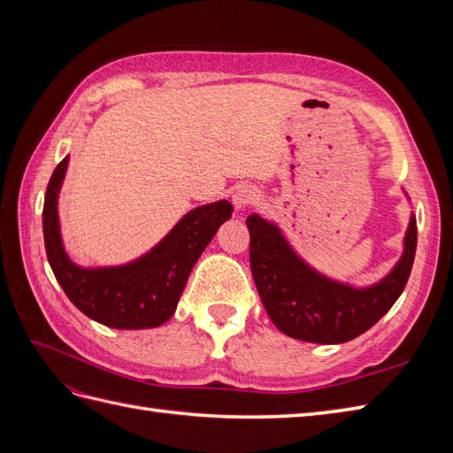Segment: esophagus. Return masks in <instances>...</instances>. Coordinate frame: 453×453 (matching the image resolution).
Here are the masks:
<instances>
[{"instance_id": "1", "label": "esophagus", "mask_w": 453, "mask_h": 453, "mask_svg": "<svg viewBox=\"0 0 453 453\" xmlns=\"http://www.w3.org/2000/svg\"><path fill=\"white\" fill-rule=\"evenodd\" d=\"M232 202H234V205H236L238 210H243V208H248V205L257 203L258 202L257 188H253V187H240L236 190V195L232 196Z\"/></svg>"}]
</instances>
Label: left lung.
I'll use <instances>...</instances> for the list:
<instances>
[{
  "instance_id": "1",
  "label": "left lung",
  "mask_w": 453,
  "mask_h": 453,
  "mask_svg": "<svg viewBox=\"0 0 453 453\" xmlns=\"http://www.w3.org/2000/svg\"><path fill=\"white\" fill-rule=\"evenodd\" d=\"M250 260L257 291L272 323L287 336L313 344H342L376 325L404 291L414 265L418 226L410 217L404 251L386 278L353 287L323 276L300 258L276 223L248 217Z\"/></svg>"
}]
</instances>
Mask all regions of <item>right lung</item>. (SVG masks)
I'll list each match as a JSON object with an SVG mask.
<instances>
[{"label":"right lung","mask_w":453,"mask_h":453,"mask_svg":"<svg viewBox=\"0 0 453 453\" xmlns=\"http://www.w3.org/2000/svg\"><path fill=\"white\" fill-rule=\"evenodd\" d=\"M67 162L70 157L52 172L43 205L47 258L64 293L90 319L105 326L134 331L166 323L198 257L234 211L232 203L219 200L190 210L153 250L132 263L83 268L67 257L60 234L58 195Z\"/></svg>","instance_id":"1"}]
</instances>
